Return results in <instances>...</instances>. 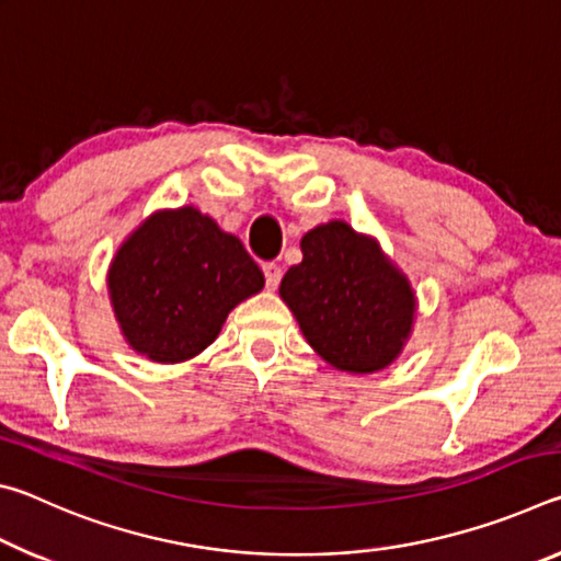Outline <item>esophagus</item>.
<instances>
[{
    "label": "esophagus",
    "instance_id": "1",
    "mask_svg": "<svg viewBox=\"0 0 561 561\" xmlns=\"http://www.w3.org/2000/svg\"><path fill=\"white\" fill-rule=\"evenodd\" d=\"M262 272H264V279H267V287L270 289H277L279 287V279H282V267L274 262L262 264Z\"/></svg>",
    "mask_w": 561,
    "mask_h": 561
}]
</instances>
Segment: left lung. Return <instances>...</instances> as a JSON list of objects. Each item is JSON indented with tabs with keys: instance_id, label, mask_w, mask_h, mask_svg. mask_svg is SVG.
Segmentation results:
<instances>
[{
	"instance_id": "8db88e82",
	"label": "left lung",
	"mask_w": 561,
	"mask_h": 561,
	"mask_svg": "<svg viewBox=\"0 0 561 561\" xmlns=\"http://www.w3.org/2000/svg\"><path fill=\"white\" fill-rule=\"evenodd\" d=\"M301 254L279 297L309 346L354 376L391 366L413 334L417 299L376 237L331 220L301 237Z\"/></svg>"
}]
</instances>
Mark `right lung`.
<instances>
[{
  "label": "right lung",
  "mask_w": 561,
  "mask_h": 561,
  "mask_svg": "<svg viewBox=\"0 0 561 561\" xmlns=\"http://www.w3.org/2000/svg\"><path fill=\"white\" fill-rule=\"evenodd\" d=\"M264 274L234 234L193 205L146 217L108 267V297L126 344L156 364L195 358Z\"/></svg>",
  "instance_id": "right-lung-1"
}]
</instances>
